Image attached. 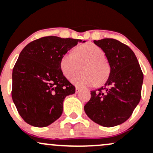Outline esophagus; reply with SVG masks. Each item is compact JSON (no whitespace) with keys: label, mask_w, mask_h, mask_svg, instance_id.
Returning <instances> with one entry per match:
<instances>
[{"label":"esophagus","mask_w":153,"mask_h":153,"mask_svg":"<svg viewBox=\"0 0 153 153\" xmlns=\"http://www.w3.org/2000/svg\"><path fill=\"white\" fill-rule=\"evenodd\" d=\"M80 91H81V89H80L79 88H78V87H75V93H76V94H78V93H79Z\"/></svg>","instance_id":"obj_1"}]
</instances>
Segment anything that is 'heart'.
Returning a JSON list of instances; mask_svg holds the SVG:
<instances>
[{
	"label": "heart",
	"mask_w": 153,
	"mask_h": 153,
	"mask_svg": "<svg viewBox=\"0 0 153 153\" xmlns=\"http://www.w3.org/2000/svg\"><path fill=\"white\" fill-rule=\"evenodd\" d=\"M83 74L76 77L72 82L80 88L101 86L110 75V67L105 60L104 51L91 42L85 43L75 48L74 52H68L62 56L60 67L67 79H71L80 72Z\"/></svg>",
	"instance_id": "obj_1"
}]
</instances>
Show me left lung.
<instances>
[{
  "mask_svg": "<svg viewBox=\"0 0 153 153\" xmlns=\"http://www.w3.org/2000/svg\"><path fill=\"white\" fill-rule=\"evenodd\" d=\"M105 53L111 72L105 86L91 91L84 105L86 115L106 128L117 126L130 118L141 97L143 72L133 51L114 39L94 40Z\"/></svg>",
  "mask_w": 153,
  "mask_h": 153,
  "instance_id": "8db88e82",
  "label": "left lung"
}]
</instances>
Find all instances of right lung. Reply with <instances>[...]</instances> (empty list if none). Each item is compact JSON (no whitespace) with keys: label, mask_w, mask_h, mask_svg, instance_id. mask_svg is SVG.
<instances>
[{"label":"right lung","mask_w":153,"mask_h":153,"mask_svg":"<svg viewBox=\"0 0 153 153\" xmlns=\"http://www.w3.org/2000/svg\"><path fill=\"white\" fill-rule=\"evenodd\" d=\"M80 42L44 36L22 49L13 68L12 97L25 123L43 128L61 117L64 98L75 92L62 73L61 59Z\"/></svg>","instance_id":"obj_1"}]
</instances>
